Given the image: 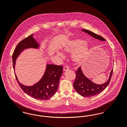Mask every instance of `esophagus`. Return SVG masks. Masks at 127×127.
<instances>
[{
    "mask_svg": "<svg viewBox=\"0 0 127 127\" xmlns=\"http://www.w3.org/2000/svg\"><path fill=\"white\" fill-rule=\"evenodd\" d=\"M63 70H64V71H66V70H69V67H68V66H64V68H63Z\"/></svg>",
    "mask_w": 127,
    "mask_h": 127,
    "instance_id": "esophagus-1",
    "label": "esophagus"
}]
</instances>
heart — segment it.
Wrapping results in <instances>:
<instances>
[{"label":"heart","mask_w":127,"mask_h":127,"mask_svg":"<svg viewBox=\"0 0 127 127\" xmlns=\"http://www.w3.org/2000/svg\"><path fill=\"white\" fill-rule=\"evenodd\" d=\"M63 51L67 53H72L71 59L73 62L79 64L83 62L89 53L91 47L84 40L76 38L68 40L64 43ZM56 54L61 58L64 57V55L60 51H57Z\"/></svg>","instance_id":"heart-1"}]
</instances>
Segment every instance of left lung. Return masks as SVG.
Wrapping results in <instances>:
<instances>
[{"label": "left lung", "instance_id": "obj_1", "mask_svg": "<svg viewBox=\"0 0 127 127\" xmlns=\"http://www.w3.org/2000/svg\"><path fill=\"white\" fill-rule=\"evenodd\" d=\"M81 30L88 33L91 36L100 41H106L102 36L89 30L82 29ZM113 72V69L111 70L109 79L102 84H97L93 82L91 80L85 76L81 69V66L76 72V79L73 83V86L75 90L80 95L85 97H91L97 95L104 91L109 85Z\"/></svg>", "mask_w": 127, "mask_h": 127}]
</instances>
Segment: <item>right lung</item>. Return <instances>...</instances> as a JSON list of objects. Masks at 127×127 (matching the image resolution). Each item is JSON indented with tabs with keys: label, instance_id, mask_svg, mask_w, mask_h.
<instances>
[{
	"label": "right lung",
	"instance_id": "1",
	"mask_svg": "<svg viewBox=\"0 0 127 127\" xmlns=\"http://www.w3.org/2000/svg\"><path fill=\"white\" fill-rule=\"evenodd\" d=\"M33 34L26 37L18 43L12 55L13 65L15 71L16 60L19 55L28 48L39 49L40 44L33 37ZM63 66L47 64L42 77L35 84L28 86L22 84L15 77L21 89L31 97L41 100H48L54 96L58 91L60 79L63 73Z\"/></svg>",
	"mask_w": 127,
	"mask_h": 127
}]
</instances>
